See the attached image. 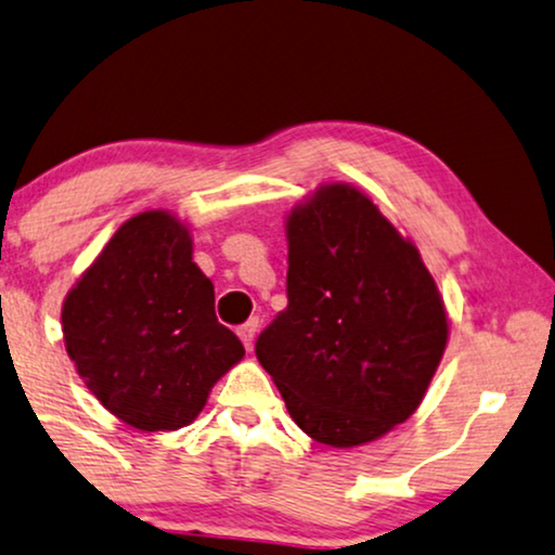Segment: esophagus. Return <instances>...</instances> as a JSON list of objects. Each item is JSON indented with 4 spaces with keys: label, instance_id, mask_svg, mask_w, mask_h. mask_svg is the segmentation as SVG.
I'll return each instance as SVG.
<instances>
[{
    "label": "esophagus",
    "instance_id": "34e87169",
    "mask_svg": "<svg viewBox=\"0 0 555 555\" xmlns=\"http://www.w3.org/2000/svg\"><path fill=\"white\" fill-rule=\"evenodd\" d=\"M256 332H258V317H254V320H248V322L243 324V327L238 330V337L243 339V345H246V350H254Z\"/></svg>",
    "mask_w": 555,
    "mask_h": 555
}]
</instances>
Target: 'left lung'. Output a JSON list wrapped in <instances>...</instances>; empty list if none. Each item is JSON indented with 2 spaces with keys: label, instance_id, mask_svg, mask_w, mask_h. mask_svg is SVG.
<instances>
[{
  "label": "left lung",
  "instance_id": "left-lung-1",
  "mask_svg": "<svg viewBox=\"0 0 555 555\" xmlns=\"http://www.w3.org/2000/svg\"><path fill=\"white\" fill-rule=\"evenodd\" d=\"M289 307L256 358L307 437L352 449L386 437L424 401L449 314L409 235L363 190L327 182L286 216Z\"/></svg>",
  "mask_w": 555,
  "mask_h": 555
}]
</instances>
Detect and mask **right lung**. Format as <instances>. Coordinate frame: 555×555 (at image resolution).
Returning a JSON list of instances; mask_svg holds the SVG:
<instances>
[{
    "mask_svg": "<svg viewBox=\"0 0 555 555\" xmlns=\"http://www.w3.org/2000/svg\"><path fill=\"white\" fill-rule=\"evenodd\" d=\"M63 339L88 390L139 431H177L243 360L192 261L190 225L169 210L129 218L63 299Z\"/></svg>",
    "mask_w": 555,
    "mask_h": 555,
    "instance_id": "right-lung-1",
    "label": "right lung"
}]
</instances>
